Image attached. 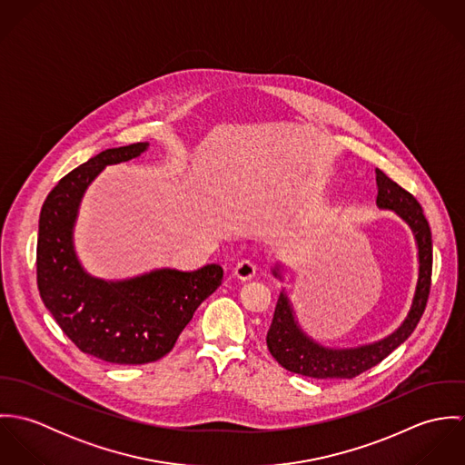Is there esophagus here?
Instances as JSON below:
<instances>
[{
    "instance_id": "1",
    "label": "esophagus",
    "mask_w": 465,
    "mask_h": 465,
    "mask_svg": "<svg viewBox=\"0 0 465 465\" xmlns=\"http://www.w3.org/2000/svg\"><path fill=\"white\" fill-rule=\"evenodd\" d=\"M256 265L252 263V262H249V260H245V262H240L238 265L234 266V275L240 279V281H249V279H252L254 275H256Z\"/></svg>"
}]
</instances>
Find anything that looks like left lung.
I'll list each match as a JSON object with an SVG mask.
<instances>
[{"mask_svg": "<svg viewBox=\"0 0 465 465\" xmlns=\"http://www.w3.org/2000/svg\"><path fill=\"white\" fill-rule=\"evenodd\" d=\"M378 199L376 203L381 209H391L401 216L411 229L419 251V277L413 293L410 312L396 331L374 343L331 349L324 347L301 330L292 302L284 292L279 293L273 319L266 332V345L270 354L277 360L281 367L290 372L317 378V380H351L358 374L372 369L383 361L394 349L417 328L431 286V265H433V247L431 231L428 220L422 213L420 203L411 193L402 190L398 183L387 177L380 168H376ZM273 275L281 279L279 266H275Z\"/></svg>", "mask_w": 465, "mask_h": 465, "instance_id": "8db88e82", "label": "left lung"}]
</instances>
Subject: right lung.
Returning <instances> with one entry per match:
<instances>
[{"label": "right lung", "mask_w": 465, "mask_h": 465, "mask_svg": "<svg viewBox=\"0 0 465 465\" xmlns=\"http://www.w3.org/2000/svg\"><path fill=\"white\" fill-rule=\"evenodd\" d=\"M148 143L109 148L80 164L50 192L39 216L37 286L67 338L85 354L118 365L168 354L195 310L220 284L223 268H159L124 281L93 277L80 265L73 227L87 186L109 164L131 161Z\"/></svg>", "instance_id": "add662e5"}]
</instances>
